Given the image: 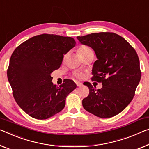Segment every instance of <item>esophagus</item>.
<instances>
[{
  "mask_svg": "<svg viewBox=\"0 0 149 149\" xmlns=\"http://www.w3.org/2000/svg\"><path fill=\"white\" fill-rule=\"evenodd\" d=\"M76 84L77 86H82V83L81 82H79V81H77L76 82Z\"/></svg>",
  "mask_w": 149,
  "mask_h": 149,
  "instance_id": "34e87169",
  "label": "esophagus"
}]
</instances>
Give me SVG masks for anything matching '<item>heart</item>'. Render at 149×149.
Here are the masks:
<instances>
[{"label": "heart", "mask_w": 149, "mask_h": 149, "mask_svg": "<svg viewBox=\"0 0 149 149\" xmlns=\"http://www.w3.org/2000/svg\"><path fill=\"white\" fill-rule=\"evenodd\" d=\"M78 52L80 55H81L82 57H84V56L87 55V54H90V53H94L93 50L91 49L90 47H88V46H81L78 49ZM74 75L76 77L79 78V79H81V78L83 77V73L81 71H75L74 72Z\"/></svg>", "instance_id": "b5f03b06"}]
</instances>
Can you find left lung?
<instances>
[{"label": "left lung", "instance_id": "8db88e82", "mask_svg": "<svg viewBox=\"0 0 149 149\" xmlns=\"http://www.w3.org/2000/svg\"><path fill=\"white\" fill-rule=\"evenodd\" d=\"M77 38L95 52L97 60L93 65L92 81L102 84L97 90L90 82H84L89 95L82 100V106L98 117H113L131 102L140 82L136 52L124 38L114 33H91Z\"/></svg>", "mask_w": 149, "mask_h": 149}]
</instances>
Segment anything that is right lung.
I'll return each instance as SVG.
<instances>
[{
  "label": "right lung",
  "instance_id": "obj_1",
  "mask_svg": "<svg viewBox=\"0 0 149 149\" xmlns=\"http://www.w3.org/2000/svg\"><path fill=\"white\" fill-rule=\"evenodd\" d=\"M75 45L70 36L42 34L24 41L13 52L8 82L16 102L31 117L47 119L61 112L68 94L77 88L70 79L56 86L51 76Z\"/></svg>",
  "mask_w": 149,
  "mask_h": 149
}]
</instances>
